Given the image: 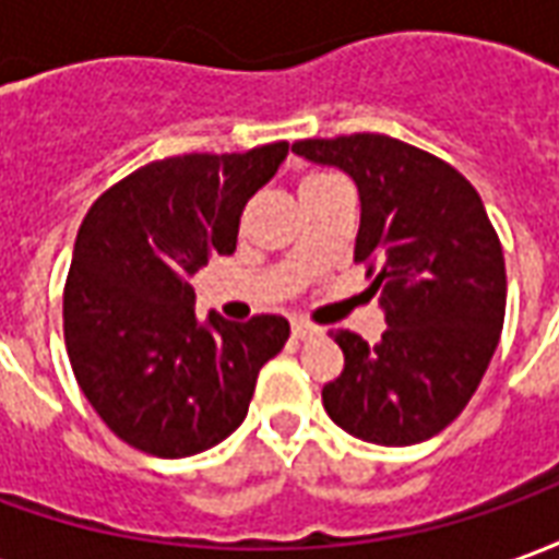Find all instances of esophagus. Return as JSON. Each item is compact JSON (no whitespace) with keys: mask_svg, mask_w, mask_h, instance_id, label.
I'll use <instances>...</instances> for the list:
<instances>
[{"mask_svg":"<svg viewBox=\"0 0 559 559\" xmlns=\"http://www.w3.org/2000/svg\"><path fill=\"white\" fill-rule=\"evenodd\" d=\"M320 335V329L311 326V323H305V320H293V338L296 341H308Z\"/></svg>","mask_w":559,"mask_h":559,"instance_id":"esophagus-1","label":"esophagus"}]
</instances>
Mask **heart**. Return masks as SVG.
<instances>
[{"instance_id":"1","label":"heart","mask_w":559,"mask_h":559,"mask_svg":"<svg viewBox=\"0 0 559 559\" xmlns=\"http://www.w3.org/2000/svg\"><path fill=\"white\" fill-rule=\"evenodd\" d=\"M314 179H320V176H311V179H305L302 185H308V182H314Z\"/></svg>"}]
</instances>
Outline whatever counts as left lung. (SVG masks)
<instances>
[{
  "label": "left lung",
  "instance_id": "obj_1",
  "mask_svg": "<svg viewBox=\"0 0 559 559\" xmlns=\"http://www.w3.org/2000/svg\"><path fill=\"white\" fill-rule=\"evenodd\" d=\"M293 152L356 185L353 257L377 263L371 290L386 314L377 344L332 332L344 371L323 407L365 443H421L467 407L503 329V248L481 197L445 160L386 134L299 140Z\"/></svg>",
  "mask_w": 559,
  "mask_h": 559
}]
</instances>
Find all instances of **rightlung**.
<instances>
[{"mask_svg": "<svg viewBox=\"0 0 559 559\" xmlns=\"http://www.w3.org/2000/svg\"><path fill=\"white\" fill-rule=\"evenodd\" d=\"M290 143L152 160L95 200L66 284V347L104 425L140 452L188 457L248 416L260 368L290 338L278 314L194 311L191 275L233 254L245 203Z\"/></svg>", "mask_w": 559, "mask_h": 559, "instance_id": "obj_1", "label": "right lung"}]
</instances>
